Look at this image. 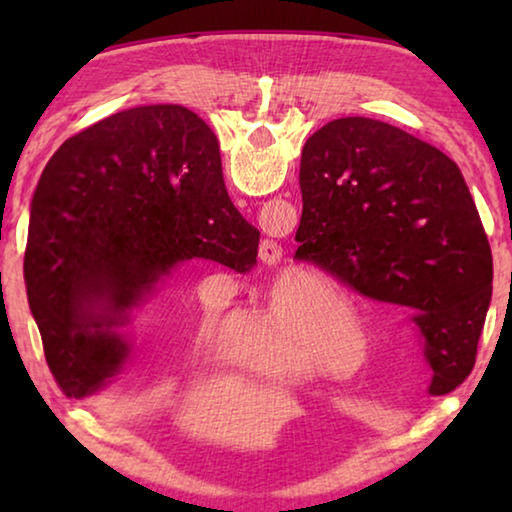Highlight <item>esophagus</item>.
I'll return each instance as SVG.
<instances>
[{
	"mask_svg": "<svg viewBox=\"0 0 512 512\" xmlns=\"http://www.w3.org/2000/svg\"><path fill=\"white\" fill-rule=\"evenodd\" d=\"M282 255V246L275 244V241H262V248H259V257H262V262L268 264H275V259H280Z\"/></svg>",
	"mask_w": 512,
	"mask_h": 512,
	"instance_id": "34e87169",
	"label": "esophagus"
}]
</instances>
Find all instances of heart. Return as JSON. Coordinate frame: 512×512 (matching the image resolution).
Returning a JSON list of instances; mask_svg holds the SVG:
<instances>
[{
	"label": "heart",
	"mask_w": 512,
	"mask_h": 512,
	"mask_svg": "<svg viewBox=\"0 0 512 512\" xmlns=\"http://www.w3.org/2000/svg\"><path fill=\"white\" fill-rule=\"evenodd\" d=\"M341 316H350V309L336 291H318L287 302L282 309L250 320L235 357L241 366L264 377L305 379L325 370L352 372L361 361L357 352L336 366H325L311 352L320 327Z\"/></svg>",
	"instance_id": "obj_1"
}]
</instances>
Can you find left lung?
<instances>
[{
    "mask_svg": "<svg viewBox=\"0 0 512 512\" xmlns=\"http://www.w3.org/2000/svg\"><path fill=\"white\" fill-rule=\"evenodd\" d=\"M298 262L397 305L424 336L429 393L470 377L492 298V253L461 169L391 124L343 117L300 160Z\"/></svg>",
    "mask_w": 512,
    "mask_h": 512,
    "instance_id": "left-lung-1",
    "label": "left lung"
}]
</instances>
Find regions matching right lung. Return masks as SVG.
<instances>
[{
	"mask_svg": "<svg viewBox=\"0 0 512 512\" xmlns=\"http://www.w3.org/2000/svg\"><path fill=\"white\" fill-rule=\"evenodd\" d=\"M259 232L223 185L210 126L176 103L115 112L69 137L31 198L24 284L67 397L101 391L131 343L115 332L189 259L257 266Z\"/></svg>",
	"mask_w": 512,
	"mask_h": 512,
	"instance_id": "1",
	"label": "right lung"
}]
</instances>
